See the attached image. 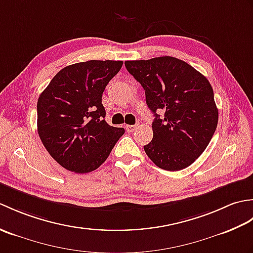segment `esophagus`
<instances>
[{
	"label": "esophagus",
	"instance_id": "1",
	"mask_svg": "<svg viewBox=\"0 0 253 253\" xmlns=\"http://www.w3.org/2000/svg\"><path fill=\"white\" fill-rule=\"evenodd\" d=\"M137 129V126L136 125H126V130L128 132H132Z\"/></svg>",
	"mask_w": 253,
	"mask_h": 253
}]
</instances>
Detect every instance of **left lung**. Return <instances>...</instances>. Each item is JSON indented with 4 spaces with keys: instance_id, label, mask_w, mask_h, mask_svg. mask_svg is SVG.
Returning a JSON list of instances; mask_svg holds the SVG:
<instances>
[{
    "instance_id": "left-lung-1",
    "label": "left lung",
    "mask_w": 253,
    "mask_h": 253,
    "mask_svg": "<svg viewBox=\"0 0 253 253\" xmlns=\"http://www.w3.org/2000/svg\"><path fill=\"white\" fill-rule=\"evenodd\" d=\"M146 91L155 118L153 139L144 151L160 169L179 170L200 157L215 132L218 111L209 80L186 62L171 56L126 61ZM162 109L160 119L157 110Z\"/></svg>"
}]
</instances>
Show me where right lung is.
<instances>
[{
	"label": "right lung",
	"mask_w": 253,
	"mask_h": 253,
	"mask_svg": "<svg viewBox=\"0 0 253 253\" xmlns=\"http://www.w3.org/2000/svg\"><path fill=\"white\" fill-rule=\"evenodd\" d=\"M122 61H87L64 67L38 99V133L64 169L89 173L104 163L125 129L104 120L102 94Z\"/></svg>",
	"instance_id": "right-lung-1"
}]
</instances>
